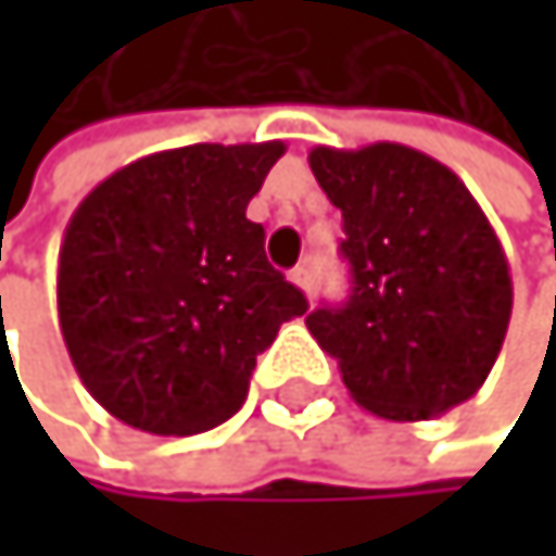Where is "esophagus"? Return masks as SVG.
<instances>
[{"label": "esophagus", "instance_id": "esophagus-1", "mask_svg": "<svg viewBox=\"0 0 556 556\" xmlns=\"http://www.w3.org/2000/svg\"><path fill=\"white\" fill-rule=\"evenodd\" d=\"M290 280H293L300 290H306V293H309V280H313V276H309V266H303V263H300V266H293V269H290Z\"/></svg>", "mask_w": 556, "mask_h": 556}]
</instances>
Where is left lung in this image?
I'll return each instance as SVG.
<instances>
[{
	"instance_id": "left-lung-1",
	"label": "left lung",
	"mask_w": 556,
	"mask_h": 556,
	"mask_svg": "<svg viewBox=\"0 0 556 556\" xmlns=\"http://www.w3.org/2000/svg\"><path fill=\"white\" fill-rule=\"evenodd\" d=\"M343 213L353 290L306 316L363 410L430 420L470 400L507 337L514 283L494 226L464 179L420 149H309Z\"/></svg>"
}]
</instances>
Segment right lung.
<instances>
[{"instance_id": "obj_1", "label": "right lung", "mask_w": 556, "mask_h": 556, "mask_svg": "<svg viewBox=\"0 0 556 556\" xmlns=\"http://www.w3.org/2000/svg\"><path fill=\"white\" fill-rule=\"evenodd\" d=\"M273 142H197L102 179L59 247V330L86 390L116 420L189 437L243 407L256 356L306 296L247 219Z\"/></svg>"}]
</instances>
